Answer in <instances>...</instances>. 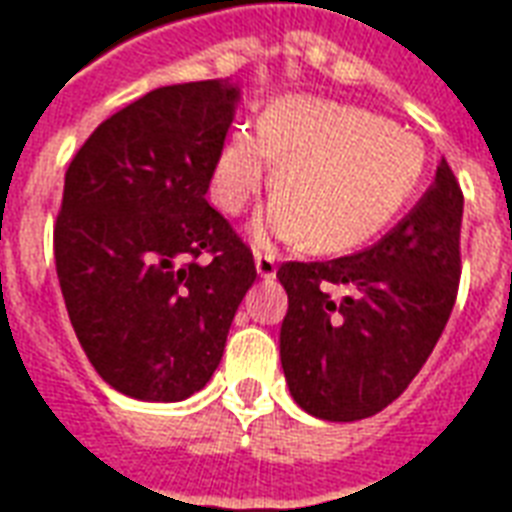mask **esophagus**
Segmentation results:
<instances>
[{
	"mask_svg": "<svg viewBox=\"0 0 512 512\" xmlns=\"http://www.w3.org/2000/svg\"><path fill=\"white\" fill-rule=\"evenodd\" d=\"M253 261H256V272H259L264 281H270V278H275V272H278V259L272 256V253H256L253 256Z\"/></svg>",
	"mask_w": 512,
	"mask_h": 512,
	"instance_id": "esophagus-1",
	"label": "esophagus"
}]
</instances>
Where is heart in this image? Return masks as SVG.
<instances>
[{"label":"heart","mask_w":512,"mask_h":512,"mask_svg":"<svg viewBox=\"0 0 512 512\" xmlns=\"http://www.w3.org/2000/svg\"><path fill=\"white\" fill-rule=\"evenodd\" d=\"M272 163L270 207L253 220L256 242L304 240L313 251L360 248L404 210L425 169V147L409 130L360 106L281 98L259 130L237 128L212 163L210 196L226 215L248 210Z\"/></svg>","instance_id":"b5f03b06"}]
</instances>
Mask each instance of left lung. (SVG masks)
Instances as JSON below:
<instances>
[{"label":"left lung","mask_w":512,"mask_h":512,"mask_svg":"<svg viewBox=\"0 0 512 512\" xmlns=\"http://www.w3.org/2000/svg\"><path fill=\"white\" fill-rule=\"evenodd\" d=\"M464 193L442 158L434 185L371 248L286 261L281 365L289 393L319 420L352 423L404 393L445 330L461 278ZM349 295L332 297V286Z\"/></svg>","instance_id":"obj_1"}]
</instances>
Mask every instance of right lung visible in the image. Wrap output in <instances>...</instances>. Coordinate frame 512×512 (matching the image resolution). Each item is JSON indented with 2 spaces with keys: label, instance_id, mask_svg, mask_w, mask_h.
<instances>
[{
  "label": "right lung",
  "instance_id": "right-lung-1",
  "mask_svg": "<svg viewBox=\"0 0 512 512\" xmlns=\"http://www.w3.org/2000/svg\"><path fill=\"white\" fill-rule=\"evenodd\" d=\"M237 100L229 78L152 89L67 166L54 226L67 316L100 379L138 401L210 382L256 281L251 248L207 204Z\"/></svg>",
  "mask_w": 512,
  "mask_h": 512
}]
</instances>
